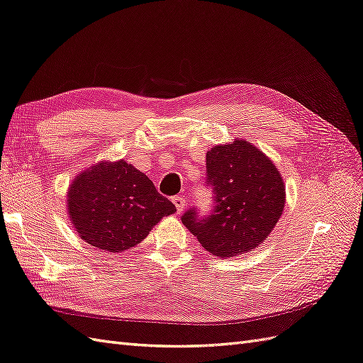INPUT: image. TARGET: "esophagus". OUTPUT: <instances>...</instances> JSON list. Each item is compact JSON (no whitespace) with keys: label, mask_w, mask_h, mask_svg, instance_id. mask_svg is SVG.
I'll use <instances>...</instances> for the list:
<instances>
[{"label":"esophagus","mask_w":363,"mask_h":363,"mask_svg":"<svg viewBox=\"0 0 363 363\" xmlns=\"http://www.w3.org/2000/svg\"><path fill=\"white\" fill-rule=\"evenodd\" d=\"M175 208H177V212L180 213L183 211V208L186 206V200L182 197V195H175V197L172 199Z\"/></svg>","instance_id":"1"}]
</instances>
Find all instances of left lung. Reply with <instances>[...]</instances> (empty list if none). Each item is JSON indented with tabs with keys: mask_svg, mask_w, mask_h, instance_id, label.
Returning <instances> with one entry per match:
<instances>
[{
	"mask_svg": "<svg viewBox=\"0 0 363 363\" xmlns=\"http://www.w3.org/2000/svg\"><path fill=\"white\" fill-rule=\"evenodd\" d=\"M206 186L213 192L212 211L191 208L182 215L201 246L221 258L255 249L277 226L286 203L281 174L246 140L213 146L206 154Z\"/></svg>",
	"mask_w": 363,
	"mask_h": 363,
	"instance_id": "left-lung-1",
	"label": "left lung"
}]
</instances>
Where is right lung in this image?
Returning a JSON list of instances; mask_svg holds the SVG:
<instances>
[{
	"label": "right lung",
	"mask_w": 363,
	"mask_h": 363,
	"mask_svg": "<svg viewBox=\"0 0 363 363\" xmlns=\"http://www.w3.org/2000/svg\"><path fill=\"white\" fill-rule=\"evenodd\" d=\"M68 215L79 237L106 252H125L146 238L175 206L133 164L102 162L68 189Z\"/></svg>",
	"instance_id": "obj_1"
}]
</instances>
